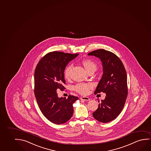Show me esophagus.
Segmentation results:
<instances>
[{
    "instance_id": "1",
    "label": "esophagus",
    "mask_w": 151,
    "mask_h": 151,
    "mask_svg": "<svg viewBox=\"0 0 151 151\" xmlns=\"http://www.w3.org/2000/svg\"><path fill=\"white\" fill-rule=\"evenodd\" d=\"M80 99L81 100H85V101H88V100H90V99L88 97H82L80 98Z\"/></svg>"
}]
</instances>
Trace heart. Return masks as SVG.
<instances>
[{
  "label": "heart",
  "mask_w": 151,
  "mask_h": 151,
  "mask_svg": "<svg viewBox=\"0 0 151 151\" xmlns=\"http://www.w3.org/2000/svg\"><path fill=\"white\" fill-rule=\"evenodd\" d=\"M82 64L87 72L95 71L97 69V65L95 62L91 60H83ZM73 68L72 65H69L66 67L64 71V76L66 79H69L70 77L71 72ZM93 87V85L91 83H79L74 86V90L78 93L85 95L89 93V89Z\"/></svg>",
  "instance_id": "heart-1"
}]
</instances>
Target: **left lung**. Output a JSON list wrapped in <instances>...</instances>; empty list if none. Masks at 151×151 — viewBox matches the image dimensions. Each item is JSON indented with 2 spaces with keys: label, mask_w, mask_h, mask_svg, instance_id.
<instances>
[{
  "label": "left lung",
  "mask_w": 151,
  "mask_h": 151,
  "mask_svg": "<svg viewBox=\"0 0 151 151\" xmlns=\"http://www.w3.org/2000/svg\"><path fill=\"white\" fill-rule=\"evenodd\" d=\"M88 55L99 58L102 63L103 75L94 93L103 92L106 96L93 116L98 121L106 123L119 116L125 104L128 95L126 71L121 60L111 52L98 49Z\"/></svg>",
  "instance_id": "left-lung-1"
}]
</instances>
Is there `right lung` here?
Returning a JSON list of instances; mask_svg holds the SVG:
<instances>
[{
  "label": "right lung",
  "mask_w": 151,
  "mask_h": 151,
  "mask_svg": "<svg viewBox=\"0 0 151 151\" xmlns=\"http://www.w3.org/2000/svg\"><path fill=\"white\" fill-rule=\"evenodd\" d=\"M79 54L54 51L47 53L37 64L34 74V93L41 112L53 123L62 124L73 113V104L79 98L74 96L59 98L57 90L66 88L64 70L69 62Z\"/></svg>",
  "instance_id": "add662e5"
}]
</instances>
